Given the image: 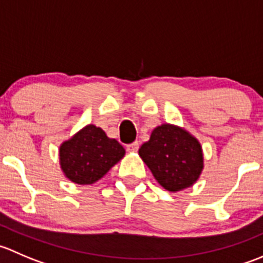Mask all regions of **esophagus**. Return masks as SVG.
<instances>
[{
  "mask_svg": "<svg viewBox=\"0 0 263 263\" xmlns=\"http://www.w3.org/2000/svg\"><path fill=\"white\" fill-rule=\"evenodd\" d=\"M127 150L131 151V153H136V151L139 150V142L135 141V142H132V144L127 145Z\"/></svg>",
  "mask_w": 263,
  "mask_h": 263,
  "instance_id": "esophagus-1",
  "label": "esophagus"
}]
</instances>
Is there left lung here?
I'll return each instance as SVG.
<instances>
[{
    "instance_id": "left-lung-1",
    "label": "left lung",
    "mask_w": 263,
    "mask_h": 263,
    "mask_svg": "<svg viewBox=\"0 0 263 263\" xmlns=\"http://www.w3.org/2000/svg\"><path fill=\"white\" fill-rule=\"evenodd\" d=\"M139 155L159 184L169 192L191 187L203 169L202 146L195 136L176 124L163 123L141 145Z\"/></svg>"
}]
</instances>
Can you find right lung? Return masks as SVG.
<instances>
[{
    "label": "right lung",
    "mask_w": 263,
    "mask_h": 263,
    "mask_svg": "<svg viewBox=\"0 0 263 263\" xmlns=\"http://www.w3.org/2000/svg\"><path fill=\"white\" fill-rule=\"evenodd\" d=\"M126 151L100 127L87 124L60 146V164L66 178L76 184H92L105 176Z\"/></svg>",
    "instance_id": "obj_1"
}]
</instances>
